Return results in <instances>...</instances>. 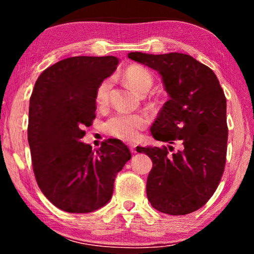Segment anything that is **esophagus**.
<instances>
[{
	"label": "esophagus",
	"instance_id": "esophagus-1",
	"mask_svg": "<svg viewBox=\"0 0 254 254\" xmlns=\"http://www.w3.org/2000/svg\"><path fill=\"white\" fill-rule=\"evenodd\" d=\"M128 148H130V151L132 153H136V145L135 144L130 143V144H128Z\"/></svg>",
	"mask_w": 254,
	"mask_h": 254
}]
</instances>
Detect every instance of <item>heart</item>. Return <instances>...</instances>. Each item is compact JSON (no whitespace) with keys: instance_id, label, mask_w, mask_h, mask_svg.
<instances>
[{"instance_id":"heart-1","label":"heart","mask_w":254,"mask_h":254,"mask_svg":"<svg viewBox=\"0 0 254 254\" xmlns=\"http://www.w3.org/2000/svg\"><path fill=\"white\" fill-rule=\"evenodd\" d=\"M123 80L133 91L140 95L147 94L151 88L153 78L150 71L140 66H130L123 72ZM112 80L106 78L102 80L95 91V101L97 105L105 106L110 100ZM148 118L144 114L115 113L107 119L104 130L109 135L120 140L132 141L139 135V132L147 127Z\"/></svg>"}]
</instances>
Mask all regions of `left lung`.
I'll list each match as a JSON object with an SVG mask.
<instances>
[{"label":"left lung","mask_w":254,"mask_h":254,"mask_svg":"<svg viewBox=\"0 0 254 254\" xmlns=\"http://www.w3.org/2000/svg\"><path fill=\"white\" fill-rule=\"evenodd\" d=\"M127 57L162 77L169 94L151 127L168 147L136 148L151 158L147 196L152 207L169 215L199 209L216 190L226 161V98L216 75L191 56L130 53ZM173 144L180 150L174 154Z\"/></svg>","instance_id":"obj_1"}]
</instances>
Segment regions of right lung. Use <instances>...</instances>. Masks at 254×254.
I'll list each match as a JSON object with an SVG mask.
<instances>
[{
  "label": "right lung",
  "instance_id": "obj_1",
  "mask_svg": "<svg viewBox=\"0 0 254 254\" xmlns=\"http://www.w3.org/2000/svg\"><path fill=\"white\" fill-rule=\"evenodd\" d=\"M119 59L66 58L41 72L30 97L28 141L34 177L44 195L68 213H91L109 203L114 180L131 152L109 139L93 151L80 142L96 118L95 91Z\"/></svg>",
  "mask_w": 254,
  "mask_h": 254
}]
</instances>
